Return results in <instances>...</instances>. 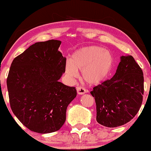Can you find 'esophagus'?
<instances>
[{
    "label": "esophagus",
    "instance_id": "esophagus-1",
    "mask_svg": "<svg viewBox=\"0 0 151 151\" xmlns=\"http://www.w3.org/2000/svg\"><path fill=\"white\" fill-rule=\"evenodd\" d=\"M77 92L79 95H83L84 93H86L87 92V91H86L84 87L78 86V87H77Z\"/></svg>",
    "mask_w": 151,
    "mask_h": 151
}]
</instances>
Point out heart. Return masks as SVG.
Instances as JSON below:
<instances>
[{
	"label": "heart",
	"instance_id": "obj_1",
	"mask_svg": "<svg viewBox=\"0 0 151 151\" xmlns=\"http://www.w3.org/2000/svg\"><path fill=\"white\" fill-rule=\"evenodd\" d=\"M113 56L110 51L98 46H88L76 51L67 61L65 68L66 76L76 78L78 71L86 83L96 85L104 81L110 73L113 66Z\"/></svg>",
	"mask_w": 151,
	"mask_h": 151
}]
</instances>
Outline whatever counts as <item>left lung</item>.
<instances>
[{
	"label": "left lung",
	"instance_id": "obj_1",
	"mask_svg": "<svg viewBox=\"0 0 151 151\" xmlns=\"http://www.w3.org/2000/svg\"><path fill=\"white\" fill-rule=\"evenodd\" d=\"M116 73L93 88L96 120L106 127L129 122L141 107L144 95L143 71L132 55L121 56Z\"/></svg>",
	"mask_w": 151,
	"mask_h": 151
}]
</instances>
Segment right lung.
<instances>
[{"label":"right lung","instance_id":"1","mask_svg":"<svg viewBox=\"0 0 151 151\" xmlns=\"http://www.w3.org/2000/svg\"><path fill=\"white\" fill-rule=\"evenodd\" d=\"M61 41L36 42L14 59L7 79L14 114L30 131L53 133L66 120L67 108L76 97L73 86L59 82L66 58L58 48Z\"/></svg>","mask_w":151,"mask_h":151}]
</instances>
